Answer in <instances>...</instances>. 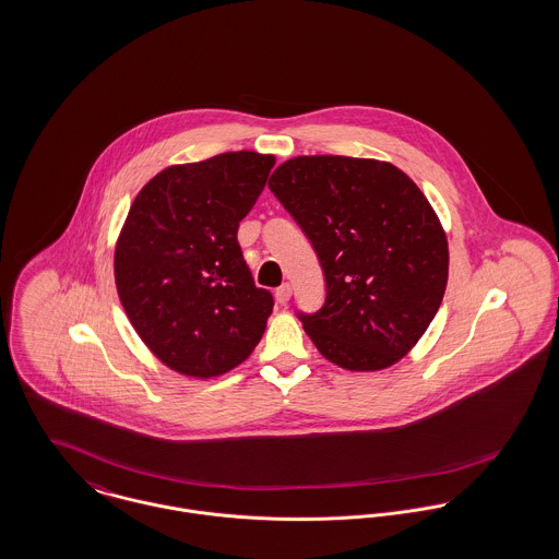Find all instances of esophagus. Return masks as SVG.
<instances>
[{
    "instance_id": "obj_1",
    "label": "esophagus",
    "mask_w": 559,
    "mask_h": 559,
    "mask_svg": "<svg viewBox=\"0 0 559 559\" xmlns=\"http://www.w3.org/2000/svg\"><path fill=\"white\" fill-rule=\"evenodd\" d=\"M274 296H276L278 304H287L289 298H292V285H289V283H283V285L276 289Z\"/></svg>"
}]
</instances>
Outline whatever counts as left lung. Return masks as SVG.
<instances>
[{
	"label": "left lung",
	"instance_id": "left-lung-1",
	"mask_svg": "<svg viewBox=\"0 0 559 559\" xmlns=\"http://www.w3.org/2000/svg\"><path fill=\"white\" fill-rule=\"evenodd\" d=\"M267 187L323 267V308L300 312L317 350L350 372L397 364L430 328L449 278L428 198L393 164L343 155L294 157Z\"/></svg>",
	"mask_w": 559,
	"mask_h": 559
}]
</instances>
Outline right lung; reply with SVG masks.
Wrapping results in <instances>:
<instances>
[{
	"mask_svg": "<svg viewBox=\"0 0 559 559\" xmlns=\"http://www.w3.org/2000/svg\"><path fill=\"white\" fill-rule=\"evenodd\" d=\"M274 155L221 153L170 166L135 195L115 249V283L135 334L174 372L221 377L258 346L272 294L255 287L238 225Z\"/></svg>",
	"mask_w": 559,
	"mask_h": 559,
	"instance_id": "right-lung-1",
	"label": "right lung"
}]
</instances>
